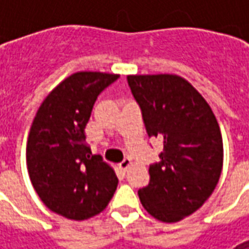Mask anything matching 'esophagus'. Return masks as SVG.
<instances>
[{
    "instance_id": "34e87169",
    "label": "esophagus",
    "mask_w": 249,
    "mask_h": 249,
    "mask_svg": "<svg viewBox=\"0 0 249 249\" xmlns=\"http://www.w3.org/2000/svg\"><path fill=\"white\" fill-rule=\"evenodd\" d=\"M130 165H132V160H130V159H124L123 161L120 162V168H121L124 172L130 167Z\"/></svg>"
}]
</instances>
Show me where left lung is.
I'll use <instances>...</instances> for the list:
<instances>
[{"mask_svg": "<svg viewBox=\"0 0 249 249\" xmlns=\"http://www.w3.org/2000/svg\"><path fill=\"white\" fill-rule=\"evenodd\" d=\"M149 137L161 139L160 161L139 191L142 207L160 221L176 223L212 195L223 168L217 120L203 96L175 74L128 76Z\"/></svg>", "mask_w": 249, "mask_h": 249, "instance_id": "obj_1", "label": "left lung"}]
</instances>
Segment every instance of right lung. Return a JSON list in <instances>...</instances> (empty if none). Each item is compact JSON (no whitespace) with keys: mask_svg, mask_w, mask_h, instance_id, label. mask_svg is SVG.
I'll use <instances>...</instances> for the list:
<instances>
[{"mask_svg":"<svg viewBox=\"0 0 249 249\" xmlns=\"http://www.w3.org/2000/svg\"><path fill=\"white\" fill-rule=\"evenodd\" d=\"M119 77L74 73L48 94L33 120L26 145L30 181L42 203L66 219L100 213L119 184L113 169L85 142L98 94Z\"/></svg>","mask_w":249,"mask_h":249,"instance_id":"obj_1","label":"right lung"}]
</instances>
